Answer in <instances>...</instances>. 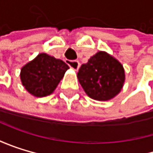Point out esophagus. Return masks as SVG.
I'll list each match as a JSON object with an SVG mask.
<instances>
[{"instance_id": "1", "label": "esophagus", "mask_w": 153, "mask_h": 153, "mask_svg": "<svg viewBox=\"0 0 153 153\" xmlns=\"http://www.w3.org/2000/svg\"><path fill=\"white\" fill-rule=\"evenodd\" d=\"M80 65H81V64H80V62L78 60H70L69 61V66L71 69L75 70V71H78L79 70Z\"/></svg>"}]
</instances>
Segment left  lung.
<instances>
[{"label": "left lung", "instance_id": "left-lung-1", "mask_svg": "<svg viewBox=\"0 0 153 153\" xmlns=\"http://www.w3.org/2000/svg\"><path fill=\"white\" fill-rule=\"evenodd\" d=\"M77 77L88 96L97 101H107L121 91L125 71L117 59L99 51L81 66Z\"/></svg>", "mask_w": 153, "mask_h": 153}]
</instances>
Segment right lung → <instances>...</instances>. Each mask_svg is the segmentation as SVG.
<instances>
[{
    "label": "right lung",
    "instance_id": "right-lung-1",
    "mask_svg": "<svg viewBox=\"0 0 153 153\" xmlns=\"http://www.w3.org/2000/svg\"><path fill=\"white\" fill-rule=\"evenodd\" d=\"M68 69L61 59L40 53L21 69V82L32 95L44 97L54 92Z\"/></svg>",
    "mask_w": 153,
    "mask_h": 153
}]
</instances>
